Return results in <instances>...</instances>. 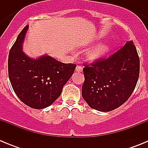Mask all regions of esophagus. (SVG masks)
Returning a JSON list of instances; mask_svg holds the SVG:
<instances>
[{
	"label": "esophagus",
	"mask_w": 148,
	"mask_h": 148,
	"mask_svg": "<svg viewBox=\"0 0 148 148\" xmlns=\"http://www.w3.org/2000/svg\"><path fill=\"white\" fill-rule=\"evenodd\" d=\"M75 70H76V72H78V73H82V71H83V68L81 66H76V69H75Z\"/></svg>",
	"instance_id": "obj_1"
}]
</instances>
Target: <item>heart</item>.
<instances>
[{
    "label": "heart",
    "instance_id": "1",
    "mask_svg": "<svg viewBox=\"0 0 148 148\" xmlns=\"http://www.w3.org/2000/svg\"><path fill=\"white\" fill-rule=\"evenodd\" d=\"M110 47L107 43H99L87 52V57L89 61H97L108 54Z\"/></svg>",
    "mask_w": 148,
    "mask_h": 148
}]
</instances>
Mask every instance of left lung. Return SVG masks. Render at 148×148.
<instances>
[{"label": "left lung", "mask_w": 148, "mask_h": 148, "mask_svg": "<svg viewBox=\"0 0 148 148\" xmlns=\"http://www.w3.org/2000/svg\"><path fill=\"white\" fill-rule=\"evenodd\" d=\"M140 62L133 41L107 59L83 69V99L90 108L101 112L118 108L127 100L136 86Z\"/></svg>", "instance_id": "8db88e82"}]
</instances>
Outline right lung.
Wrapping results in <instances>:
<instances>
[{
	"label": "right lung",
	"mask_w": 148,
	"mask_h": 148,
	"mask_svg": "<svg viewBox=\"0 0 148 148\" xmlns=\"http://www.w3.org/2000/svg\"><path fill=\"white\" fill-rule=\"evenodd\" d=\"M29 26L18 35L9 53L8 72L12 87L22 102L33 109H44L60 96L76 65L64 64L44 55L30 58L23 51Z\"/></svg>",
	"instance_id": "1"
}]
</instances>
